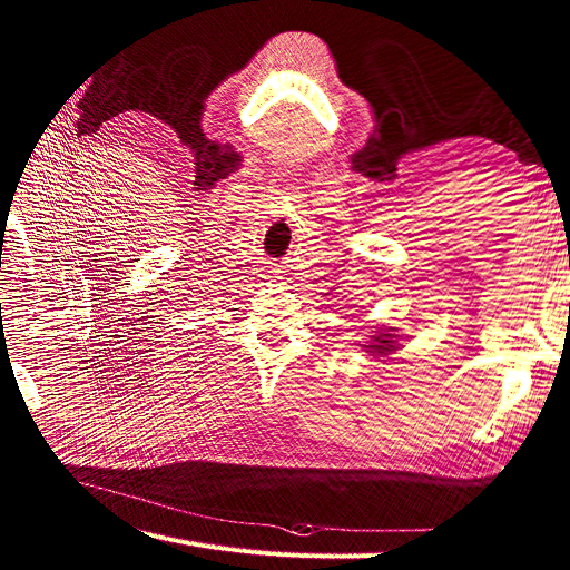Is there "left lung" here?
<instances>
[{"mask_svg": "<svg viewBox=\"0 0 570 570\" xmlns=\"http://www.w3.org/2000/svg\"><path fill=\"white\" fill-rule=\"evenodd\" d=\"M367 337H370V341H365L362 350L370 353L372 357H386V355H392L394 350L402 347V345H399L402 335H396V328H392V325H382V328L372 331Z\"/></svg>", "mask_w": 570, "mask_h": 570, "instance_id": "8db88e82", "label": "left lung"}]
</instances>
